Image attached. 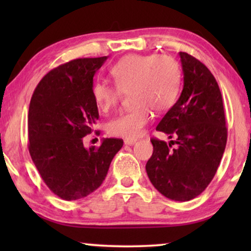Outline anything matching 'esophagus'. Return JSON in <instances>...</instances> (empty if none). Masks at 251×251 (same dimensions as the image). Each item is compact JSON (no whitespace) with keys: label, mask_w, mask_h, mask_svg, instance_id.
I'll return each mask as SVG.
<instances>
[{"label":"esophagus","mask_w":251,"mask_h":251,"mask_svg":"<svg viewBox=\"0 0 251 251\" xmlns=\"http://www.w3.org/2000/svg\"><path fill=\"white\" fill-rule=\"evenodd\" d=\"M136 143V139H125L126 145H133Z\"/></svg>","instance_id":"obj_1"}]
</instances>
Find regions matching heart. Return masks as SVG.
Listing matches in <instances>:
<instances>
[{"mask_svg":"<svg viewBox=\"0 0 251 251\" xmlns=\"http://www.w3.org/2000/svg\"><path fill=\"white\" fill-rule=\"evenodd\" d=\"M115 84L96 81L91 94L102 113L114 108L123 92H130L132 108L108 123V132L126 139L142 136L152 119V109L167 111L174 105L179 91L180 68L173 58L157 54H129L112 67Z\"/></svg>","mask_w":251,"mask_h":251,"instance_id":"1","label":"heart"}]
</instances>
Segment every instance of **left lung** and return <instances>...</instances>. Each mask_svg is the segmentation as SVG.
Segmentation results:
<instances>
[{
  "label": "left lung",
  "instance_id": "8db88e82",
  "mask_svg": "<svg viewBox=\"0 0 251 251\" xmlns=\"http://www.w3.org/2000/svg\"><path fill=\"white\" fill-rule=\"evenodd\" d=\"M179 57L183 91L156 126L175 140L167 144L151 139L153 154L146 163V173L153 186L166 198L190 201L214 178L225 151L227 128L214 75L191 54L179 52Z\"/></svg>",
  "mask_w": 251,
  "mask_h": 251
}]
</instances>
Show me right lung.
I'll return each mask as SVG.
<instances>
[{
	"label": "right lung",
	"instance_id": "right-lung-1",
	"mask_svg": "<svg viewBox=\"0 0 251 251\" xmlns=\"http://www.w3.org/2000/svg\"><path fill=\"white\" fill-rule=\"evenodd\" d=\"M106 59L80 58L53 68L30 99L29 154L47 186L63 200H77L97 190L123 146L118 138H106L89 150L83 145L99 118L91 88Z\"/></svg>",
	"mask_w": 251,
	"mask_h": 251
}]
</instances>
